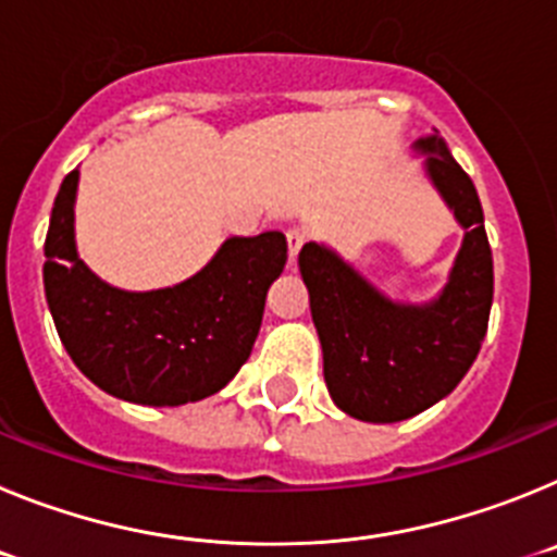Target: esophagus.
Here are the masks:
<instances>
[{
    "label": "esophagus",
    "instance_id": "esophagus-1",
    "mask_svg": "<svg viewBox=\"0 0 557 557\" xmlns=\"http://www.w3.org/2000/svg\"><path fill=\"white\" fill-rule=\"evenodd\" d=\"M307 231L304 228H289L287 231V248H289V262H295V256L301 253V248L307 245Z\"/></svg>",
    "mask_w": 557,
    "mask_h": 557
}]
</instances>
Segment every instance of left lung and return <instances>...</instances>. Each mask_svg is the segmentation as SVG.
Returning <instances> with one entry per match:
<instances>
[{
	"label": "left lung",
	"mask_w": 557,
	"mask_h": 557,
	"mask_svg": "<svg viewBox=\"0 0 557 557\" xmlns=\"http://www.w3.org/2000/svg\"><path fill=\"white\" fill-rule=\"evenodd\" d=\"M416 150L466 228L449 284L435 301H391L326 245L307 243L298 253L329 396L371 424L405 421L449 396L480 354L494 301V256L474 184L441 136L418 139Z\"/></svg>",
	"instance_id": "obj_1"
}]
</instances>
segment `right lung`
Wrapping results in <instances>:
<instances>
[{
	"instance_id": "1",
	"label": "right lung",
	"mask_w": 557,
	"mask_h": 557,
	"mask_svg": "<svg viewBox=\"0 0 557 557\" xmlns=\"http://www.w3.org/2000/svg\"><path fill=\"white\" fill-rule=\"evenodd\" d=\"M77 178H63L44 243V293L72 362L133 405L178 407L223 391L250 357L264 295L287 264L282 231L231 236L186 282L125 293L77 256Z\"/></svg>"
}]
</instances>
